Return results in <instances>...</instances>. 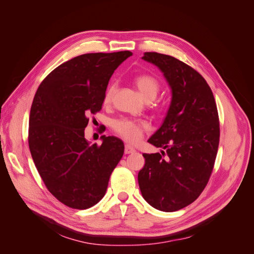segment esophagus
I'll use <instances>...</instances> for the list:
<instances>
[{"label": "esophagus", "mask_w": 254, "mask_h": 254, "mask_svg": "<svg viewBox=\"0 0 254 254\" xmlns=\"http://www.w3.org/2000/svg\"><path fill=\"white\" fill-rule=\"evenodd\" d=\"M135 150H134V148L132 147V146H130V145H125V149H124V152L126 153V155H129V153H132V152H134Z\"/></svg>", "instance_id": "esophagus-1"}]
</instances>
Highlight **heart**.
Returning a JSON list of instances; mask_svg holds the SVG:
<instances>
[{
  "label": "heart",
  "instance_id": "1",
  "mask_svg": "<svg viewBox=\"0 0 254 254\" xmlns=\"http://www.w3.org/2000/svg\"><path fill=\"white\" fill-rule=\"evenodd\" d=\"M134 84L140 91L142 96L147 99V101H152L158 95L161 84L159 79L151 74H139L136 75L134 79ZM118 90V82L112 80L109 82L106 88L105 95H104V103L109 104L112 102V99L117 93ZM111 128L115 134L121 136L123 140H125L128 143L135 144L142 139V135L145 130L149 128V123L144 120H132L127 118H121L112 122Z\"/></svg>",
  "mask_w": 254,
  "mask_h": 254
}]
</instances>
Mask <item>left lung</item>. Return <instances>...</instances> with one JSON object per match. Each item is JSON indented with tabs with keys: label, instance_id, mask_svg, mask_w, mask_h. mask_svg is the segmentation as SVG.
Segmentation results:
<instances>
[{
	"label": "left lung",
	"instance_id": "8db88e82",
	"mask_svg": "<svg viewBox=\"0 0 254 254\" xmlns=\"http://www.w3.org/2000/svg\"><path fill=\"white\" fill-rule=\"evenodd\" d=\"M143 59L164 73L173 91L163 125L148 140L162 153H143L137 175L151 206L175 212L200 196L212 175L219 145V118L213 92L195 68L170 55L145 52Z\"/></svg>",
	"mask_w": 254,
	"mask_h": 254
}]
</instances>
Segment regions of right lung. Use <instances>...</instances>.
I'll return each instance as SVG.
<instances>
[{
	"mask_svg": "<svg viewBox=\"0 0 254 254\" xmlns=\"http://www.w3.org/2000/svg\"><path fill=\"white\" fill-rule=\"evenodd\" d=\"M131 52L89 53L58 65L38 88L30 108L28 145L50 193L64 205L86 210L104 197L124 155V143L103 135L84 139L89 115L102 110L113 72Z\"/></svg>",
	"mask_w": 254,
	"mask_h": 254,
	"instance_id": "right-lung-1",
	"label": "right lung"
}]
</instances>
